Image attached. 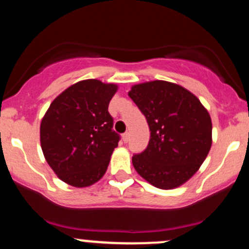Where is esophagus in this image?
<instances>
[{
  "instance_id": "obj_1",
  "label": "esophagus",
  "mask_w": 249,
  "mask_h": 249,
  "mask_svg": "<svg viewBox=\"0 0 249 249\" xmlns=\"http://www.w3.org/2000/svg\"><path fill=\"white\" fill-rule=\"evenodd\" d=\"M128 139H130V133L128 132H125L124 134H123V142H127Z\"/></svg>"
}]
</instances>
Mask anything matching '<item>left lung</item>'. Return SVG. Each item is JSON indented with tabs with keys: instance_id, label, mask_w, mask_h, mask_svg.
<instances>
[{
	"instance_id": "obj_1",
	"label": "left lung",
	"mask_w": 249,
	"mask_h": 249,
	"mask_svg": "<svg viewBox=\"0 0 249 249\" xmlns=\"http://www.w3.org/2000/svg\"><path fill=\"white\" fill-rule=\"evenodd\" d=\"M128 96L146 118L150 142L132 164L153 186L172 190L185 184L212 146L210 113L192 92L174 83L133 85Z\"/></svg>"
}]
</instances>
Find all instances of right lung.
Masks as SVG:
<instances>
[{
    "instance_id": "1",
    "label": "right lung",
    "mask_w": 249,
    "mask_h": 249,
    "mask_svg": "<svg viewBox=\"0 0 249 249\" xmlns=\"http://www.w3.org/2000/svg\"><path fill=\"white\" fill-rule=\"evenodd\" d=\"M116 84L85 79L71 85L51 103L41 122V147L58 178L75 187L95 184L107 172L118 146L107 107Z\"/></svg>"
}]
</instances>
